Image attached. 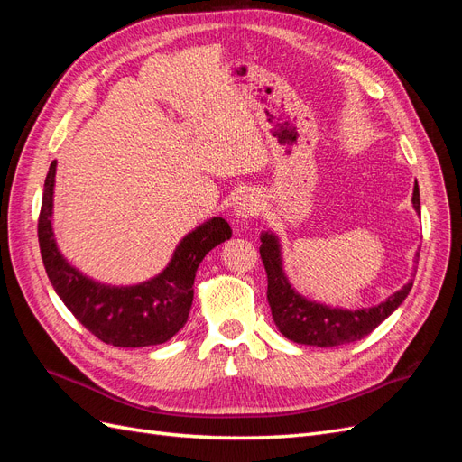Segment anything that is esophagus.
Wrapping results in <instances>:
<instances>
[{"label": "esophagus", "mask_w": 462, "mask_h": 462, "mask_svg": "<svg viewBox=\"0 0 462 462\" xmlns=\"http://www.w3.org/2000/svg\"><path fill=\"white\" fill-rule=\"evenodd\" d=\"M235 212H236V217H239L241 221L253 219L260 212V200H258V197H254L253 192L243 194V197L239 199V202H236V206H235Z\"/></svg>", "instance_id": "esophagus-1"}]
</instances>
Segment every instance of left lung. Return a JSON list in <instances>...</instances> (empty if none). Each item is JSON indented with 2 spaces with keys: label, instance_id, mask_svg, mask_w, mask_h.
Listing matches in <instances>:
<instances>
[{
  "label": "left lung",
  "instance_id": "left-lung-1",
  "mask_svg": "<svg viewBox=\"0 0 462 462\" xmlns=\"http://www.w3.org/2000/svg\"><path fill=\"white\" fill-rule=\"evenodd\" d=\"M412 204L420 214V190L418 185L412 192ZM260 256L268 273V302L272 318L287 339L300 345L339 346L366 337L382 321L399 309L412 289V279L395 295L372 309L343 310L306 300L295 289H291L282 268L279 243L272 233L262 235Z\"/></svg>",
  "mask_w": 462,
  "mask_h": 462
}]
</instances>
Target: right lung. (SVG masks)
<instances>
[{
    "instance_id": "add662e5",
    "label": "right lung",
    "mask_w": 462,
    "mask_h": 462,
    "mask_svg": "<svg viewBox=\"0 0 462 462\" xmlns=\"http://www.w3.org/2000/svg\"><path fill=\"white\" fill-rule=\"evenodd\" d=\"M55 162L44 183L38 217V243L46 273L73 316L97 339L114 346L160 345L187 324L194 297V275L204 256L231 239L226 219L214 217L189 233L177 246L170 265L152 282L136 287H106L90 282L65 262L53 241Z\"/></svg>"
}]
</instances>
